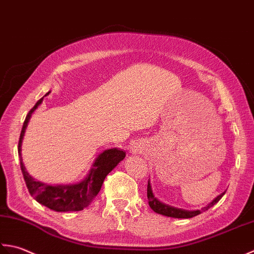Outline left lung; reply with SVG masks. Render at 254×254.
<instances>
[{
    "instance_id": "left-lung-1",
    "label": "left lung",
    "mask_w": 254,
    "mask_h": 254,
    "mask_svg": "<svg viewBox=\"0 0 254 254\" xmlns=\"http://www.w3.org/2000/svg\"><path fill=\"white\" fill-rule=\"evenodd\" d=\"M226 192L221 193L220 195L217 196L215 199H213L211 203H209L207 206L203 207L201 209L197 210H185V209H181L177 208V207H172L169 206L167 204L160 201L157 197H154V195L152 193V189L151 185H150V181H148V189H147V196H148V200H149V206L151 207V209L153 211H156L157 214L167 216V217H173V218H192L194 216L199 215L201 211H205L207 209H209L210 207H213L216 203H218L219 199L224 196Z\"/></svg>"
}]
</instances>
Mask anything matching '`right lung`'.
Wrapping results in <instances>:
<instances>
[{
  "label": "right lung",
  "instance_id": "1",
  "mask_svg": "<svg viewBox=\"0 0 254 254\" xmlns=\"http://www.w3.org/2000/svg\"><path fill=\"white\" fill-rule=\"evenodd\" d=\"M50 92H48V95ZM45 95V96H46ZM44 97L36 103L35 106L29 111L25 118L24 125L20 131L18 141V157L20 160V170L23 172L26 186L30 195L38 201L39 204L44 205L55 211H79L84 209L85 207L91 204L95 196L100 192L102 184L104 182L106 175L126 157V152L121 149L113 148L107 149L105 151L98 154V157L93 163L89 174L86 178L76 184L69 185H49L41 183L40 181H36L30 177L26 171L25 165L22 161V141L23 137L27 127V124L30 120V116L34 111L37 108Z\"/></svg>",
  "mask_w": 254,
  "mask_h": 254
}]
</instances>
